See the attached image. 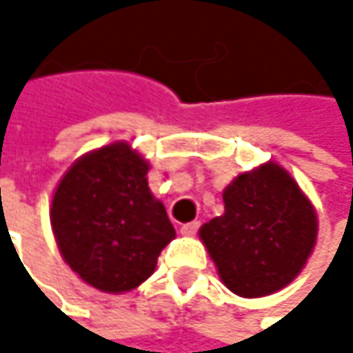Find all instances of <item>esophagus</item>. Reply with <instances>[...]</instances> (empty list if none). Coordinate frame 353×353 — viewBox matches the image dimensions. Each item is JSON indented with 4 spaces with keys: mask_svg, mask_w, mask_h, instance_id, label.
Listing matches in <instances>:
<instances>
[{
    "mask_svg": "<svg viewBox=\"0 0 353 353\" xmlns=\"http://www.w3.org/2000/svg\"><path fill=\"white\" fill-rule=\"evenodd\" d=\"M198 227H200V223H185V225H181L179 227V233L181 235H185V237H194L196 233H198Z\"/></svg>",
    "mask_w": 353,
    "mask_h": 353,
    "instance_id": "34e87169",
    "label": "esophagus"
}]
</instances>
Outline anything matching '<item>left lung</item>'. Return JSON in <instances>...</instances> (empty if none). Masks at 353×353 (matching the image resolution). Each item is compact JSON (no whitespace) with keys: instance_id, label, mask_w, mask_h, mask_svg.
<instances>
[{"instance_id":"8db88e82","label":"left lung","mask_w":353,"mask_h":353,"mask_svg":"<svg viewBox=\"0 0 353 353\" xmlns=\"http://www.w3.org/2000/svg\"><path fill=\"white\" fill-rule=\"evenodd\" d=\"M225 214L202 225L223 284L257 299L288 286L317 241V212L294 177L278 163L237 176L223 192Z\"/></svg>"}]
</instances>
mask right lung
<instances>
[{
  "instance_id": "obj_1",
  "label": "right lung",
  "mask_w": 353,
  "mask_h": 353,
  "mask_svg": "<svg viewBox=\"0 0 353 353\" xmlns=\"http://www.w3.org/2000/svg\"><path fill=\"white\" fill-rule=\"evenodd\" d=\"M147 172L149 163L128 143H112L79 157L52 194L50 225L63 259L102 292L143 284L176 237Z\"/></svg>"
}]
</instances>
